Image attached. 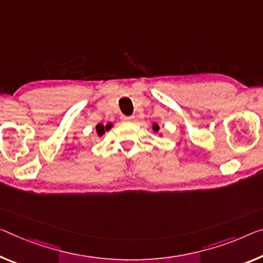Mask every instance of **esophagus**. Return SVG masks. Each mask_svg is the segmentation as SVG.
I'll return each mask as SVG.
<instances>
[{"label":"esophagus","instance_id":"34e87169","mask_svg":"<svg viewBox=\"0 0 263 263\" xmlns=\"http://www.w3.org/2000/svg\"><path fill=\"white\" fill-rule=\"evenodd\" d=\"M121 119H122L124 122H129V121L134 120V116H121Z\"/></svg>","mask_w":263,"mask_h":263}]
</instances>
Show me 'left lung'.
<instances>
[{"label":"left lung","mask_w":263,"mask_h":263,"mask_svg":"<svg viewBox=\"0 0 263 263\" xmlns=\"http://www.w3.org/2000/svg\"><path fill=\"white\" fill-rule=\"evenodd\" d=\"M152 128H153V130H154L155 133H157V132L160 130V126L157 123H153L152 124ZM160 135H162V134H161V133H160Z\"/></svg>","instance_id":"1"}]
</instances>
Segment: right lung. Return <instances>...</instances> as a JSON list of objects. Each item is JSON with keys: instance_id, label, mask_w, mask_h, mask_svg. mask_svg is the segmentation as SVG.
<instances>
[{"instance_id": "right-lung-1", "label": "right lung", "mask_w": 263, "mask_h": 263, "mask_svg": "<svg viewBox=\"0 0 263 263\" xmlns=\"http://www.w3.org/2000/svg\"><path fill=\"white\" fill-rule=\"evenodd\" d=\"M111 127H112V123H107L106 126H103L102 123H99L98 126H96V134L101 137L104 134V132H108Z\"/></svg>"}]
</instances>
